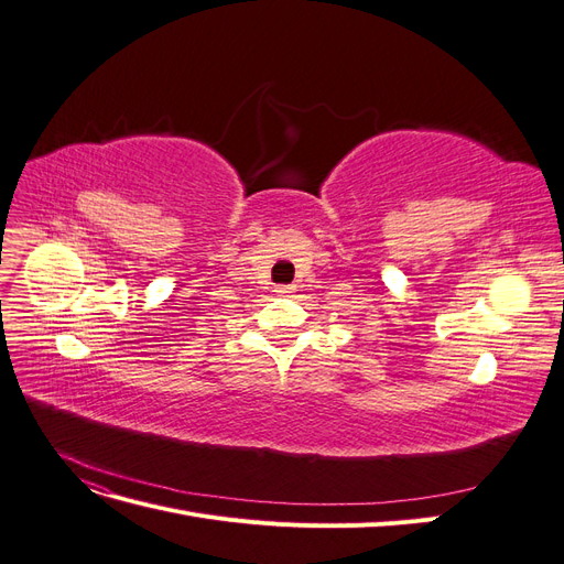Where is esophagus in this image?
<instances>
[{"mask_svg":"<svg viewBox=\"0 0 564 564\" xmlns=\"http://www.w3.org/2000/svg\"><path fill=\"white\" fill-rule=\"evenodd\" d=\"M275 292H278V296H292L294 294V286L280 284V286H275Z\"/></svg>","mask_w":564,"mask_h":564,"instance_id":"34e87169","label":"esophagus"}]
</instances>
